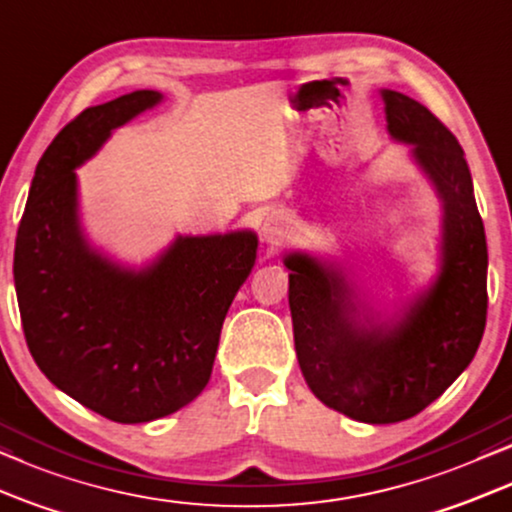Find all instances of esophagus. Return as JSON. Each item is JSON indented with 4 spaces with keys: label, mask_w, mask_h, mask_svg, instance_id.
Returning a JSON list of instances; mask_svg holds the SVG:
<instances>
[{
    "label": "esophagus",
    "mask_w": 512,
    "mask_h": 512,
    "mask_svg": "<svg viewBox=\"0 0 512 512\" xmlns=\"http://www.w3.org/2000/svg\"><path fill=\"white\" fill-rule=\"evenodd\" d=\"M288 229H290L288 217H283V215L267 217V222H264V227H262L264 236H267V241L274 243V245L283 243V238L288 236Z\"/></svg>",
    "instance_id": "esophagus-1"
}]
</instances>
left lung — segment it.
I'll use <instances>...</instances> for the list:
<instances>
[{"label":"left lung","mask_w":512,"mask_h":512,"mask_svg":"<svg viewBox=\"0 0 512 512\" xmlns=\"http://www.w3.org/2000/svg\"><path fill=\"white\" fill-rule=\"evenodd\" d=\"M386 128L412 147L442 201L440 271L400 316L381 320L344 271L290 252L288 302L295 351L320 403L365 421L395 424L419 414L466 370L487 323V238L459 140L421 102L381 91Z\"/></svg>","instance_id":"8db88e82"}]
</instances>
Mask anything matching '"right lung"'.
<instances>
[{
	"label": "right lung",
	"mask_w": 512,
	"mask_h": 512,
	"mask_svg": "<svg viewBox=\"0 0 512 512\" xmlns=\"http://www.w3.org/2000/svg\"><path fill=\"white\" fill-rule=\"evenodd\" d=\"M161 98L133 91L88 107L53 138L34 170L13 252L34 363L53 386L119 424L168 417L206 388L224 316L257 257L252 231L177 236L135 271L84 238L74 170Z\"/></svg>",
	"instance_id": "right-lung-1"
}]
</instances>
